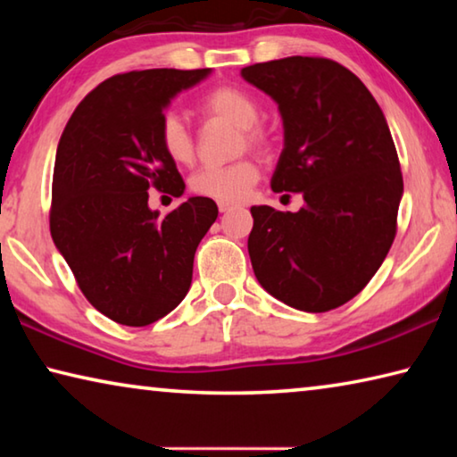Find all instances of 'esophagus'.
Instances as JSON below:
<instances>
[{
	"label": "esophagus",
	"instance_id": "obj_1",
	"mask_svg": "<svg viewBox=\"0 0 457 457\" xmlns=\"http://www.w3.org/2000/svg\"><path fill=\"white\" fill-rule=\"evenodd\" d=\"M218 210H220L221 213H226V212H229V210H234V204H226V201H220Z\"/></svg>",
	"mask_w": 457,
	"mask_h": 457
}]
</instances>
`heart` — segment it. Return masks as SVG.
Segmentation results:
<instances>
[{"label": "heart", "instance_id": "obj_1", "mask_svg": "<svg viewBox=\"0 0 457 457\" xmlns=\"http://www.w3.org/2000/svg\"><path fill=\"white\" fill-rule=\"evenodd\" d=\"M199 111L207 117H218L239 127L242 133V146L247 145L252 149L266 151L272 137L268 129L260 125L262 108L256 98L250 92L237 87H218L207 92L201 98ZM159 143L161 149L173 163L187 165L195 154V143L185 127V122L177 117L175 112H167L161 119L159 125ZM260 179V167L256 161L242 159L236 163L221 165V167H201L191 175L189 187L195 195L226 201V204H236L250 195L253 185Z\"/></svg>", "mask_w": 457, "mask_h": 457}]
</instances>
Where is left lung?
<instances>
[{"instance_id": "left-lung-1", "label": "left lung", "mask_w": 457, "mask_h": 457, "mask_svg": "<svg viewBox=\"0 0 457 457\" xmlns=\"http://www.w3.org/2000/svg\"><path fill=\"white\" fill-rule=\"evenodd\" d=\"M274 100L284 149L276 193H303L296 213L253 205L247 237L262 288L304 312L343 306L365 288L397 231L403 177L385 114L335 60L290 56L242 68Z\"/></svg>"}]
</instances>
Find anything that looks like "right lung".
I'll list each match as a JSON object with an SVG mask.
<instances>
[{"label":"right lung","mask_w":457,"mask_h":457,"mask_svg":"<svg viewBox=\"0 0 457 457\" xmlns=\"http://www.w3.org/2000/svg\"><path fill=\"white\" fill-rule=\"evenodd\" d=\"M212 74L153 68L117 74L76 106L60 137L50 234L88 303L125 327L163 319L189 292L193 258L218 218L207 197L161 218L149 189L185 183L159 143L165 108Z\"/></svg>","instance_id":"obj_1"}]
</instances>
